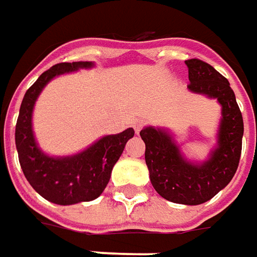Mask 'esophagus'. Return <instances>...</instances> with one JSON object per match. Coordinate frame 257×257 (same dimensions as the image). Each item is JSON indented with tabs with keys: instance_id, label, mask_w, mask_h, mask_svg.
<instances>
[{
	"instance_id": "1",
	"label": "esophagus",
	"mask_w": 257,
	"mask_h": 257,
	"mask_svg": "<svg viewBox=\"0 0 257 257\" xmlns=\"http://www.w3.org/2000/svg\"><path fill=\"white\" fill-rule=\"evenodd\" d=\"M143 125H145V122H143L142 119H136V121L134 122V129H135L136 134H139V132L142 131Z\"/></svg>"
}]
</instances>
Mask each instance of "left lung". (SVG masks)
<instances>
[{"label": "left lung", "instance_id": "8db88e82", "mask_svg": "<svg viewBox=\"0 0 257 257\" xmlns=\"http://www.w3.org/2000/svg\"><path fill=\"white\" fill-rule=\"evenodd\" d=\"M188 90L216 98L222 105L218 142L208 160L193 163L184 158L177 143L165 129L146 126L141 131L145 160L152 186L169 201L198 205L211 200L235 176L242 152L243 119L229 81L208 63L186 60Z\"/></svg>", "mask_w": 257, "mask_h": 257}]
</instances>
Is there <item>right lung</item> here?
Listing matches in <instances>:
<instances>
[{
    "label": "right lung",
    "instance_id": "add662e5",
    "mask_svg": "<svg viewBox=\"0 0 257 257\" xmlns=\"http://www.w3.org/2000/svg\"><path fill=\"white\" fill-rule=\"evenodd\" d=\"M92 66V62L55 64L28 88L19 108L15 145L22 172L38 194L59 205L92 201L99 197L125 145L135 135V131L128 128L121 134L104 136L85 151L64 158H52L38 148L32 131V112L43 87L56 76Z\"/></svg>",
    "mask_w": 257,
    "mask_h": 257
}]
</instances>
